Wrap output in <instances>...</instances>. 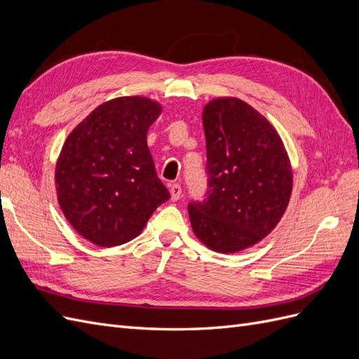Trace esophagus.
Masks as SVG:
<instances>
[{
	"mask_svg": "<svg viewBox=\"0 0 359 359\" xmlns=\"http://www.w3.org/2000/svg\"><path fill=\"white\" fill-rule=\"evenodd\" d=\"M169 191H170V199H172V201H178V199L181 198L182 189H181L180 184H172Z\"/></svg>",
	"mask_w": 359,
	"mask_h": 359,
	"instance_id": "34e87169",
	"label": "esophagus"
}]
</instances>
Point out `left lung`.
Here are the masks:
<instances>
[{
	"instance_id": "obj_1",
	"label": "left lung",
	"mask_w": 359,
	"mask_h": 359,
	"mask_svg": "<svg viewBox=\"0 0 359 359\" xmlns=\"http://www.w3.org/2000/svg\"><path fill=\"white\" fill-rule=\"evenodd\" d=\"M208 186L190 203L191 229L217 253L262 241L283 217L293 173L283 140L268 119L236 97H217L202 111Z\"/></svg>"
}]
</instances>
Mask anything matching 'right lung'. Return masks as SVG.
Segmentation results:
<instances>
[{
  "instance_id": "1",
  "label": "right lung",
  "mask_w": 359,
  "mask_h": 359,
  "mask_svg": "<svg viewBox=\"0 0 359 359\" xmlns=\"http://www.w3.org/2000/svg\"><path fill=\"white\" fill-rule=\"evenodd\" d=\"M161 104L142 95L104 102L76 126L55 166L61 211L99 247L132 241L170 194L157 177L147 135Z\"/></svg>"
}]
</instances>
